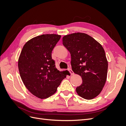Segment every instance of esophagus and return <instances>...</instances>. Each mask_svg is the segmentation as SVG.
Here are the masks:
<instances>
[{"mask_svg": "<svg viewBox=\"0 0 126 126\" xmlns=\"http://www.w3.org/2000/svg\"><path fill=\"white\" fill-rule=\"evenodd\" d=\"M67 70H68V71L69 72V73L71 74V75H73V74H74V72H73V71L72 70V69H71V68H68Z\"/></svg>", "mask_w": 126, "mask_h": 126, "instance_id": "obj_1", "label": "esophagus"}]
</instances>
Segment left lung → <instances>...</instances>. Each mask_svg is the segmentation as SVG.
Returning a JSON list of instances; mask_svg holds the SVG:
<instances>
[{
	"label": "left lung",
	"mask_w": 126,
	"mask_h": 126,
	"mask_svg": "<svg viewBox=\"0 0 126 126\" xmlns=\"http://www.w3.org/2000/svg\"><path fill=\"white\" fill-rule=\"evenodd\" d=\"M62 41L71 53L73 71L82 78L81 85L76 89L77 94L87 100L94 98L103 89L108 74V62L103 48L82 32L64 36Z\"/></svg>",
	"instance_id": "left-lung-1"
}]
</instances>
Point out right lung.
Here are the masks:
<instances>
[{"label": "right lung", "instance_id": "add662e5", "mask_svg": "<svg viewBox=\"0 0 126 126\" xmlns=\"http://www.w3.org/2000/svg\"><path fill=\"white\" fill-rule=\"evenodd\" d=\"M60 35L44 34L28 41L18 61L20 76L29 91L38 98L55 94L68 71L60 72L52 59V51Z\"/></svg>", "mask_w": 126, "mask_h": 126}]
</instances>
